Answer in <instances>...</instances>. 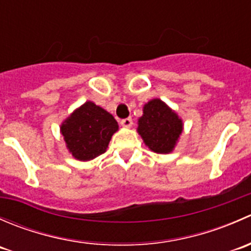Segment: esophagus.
Instances as JSON below:
<instances>
[{"label":"esophagus","instance_id":"1","mask_svg":"<svg viewBox=\"0 0 251 251\" xmlns=\"http://www.w3.org/2000/svg\"><path fill=\"white\" fill-rule=\"evenodd\" d=\"M120 124H121V126H124V127H131L133 124V121L131 118H126V119H123V120L120 121Z\"/></svg>","mask_w":251,"mask_h":251}]
</instances>
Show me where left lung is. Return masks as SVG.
<instances>
[{"label":"left lung","mask_w":251,"mask_h":251,"mask_svg":"<svg viewBox=\"0 0 251 251\" xmlns=\"http://www.w3.org/2000/svg\"><path fill=\"white\" fill-rule=\"evenodd\" d=\"M138 133L153 151L170 153L182 132V121L160 100H153L143 108L138 120Z\"/></svg>","instance_id":"8db88e82"}]
</instances>
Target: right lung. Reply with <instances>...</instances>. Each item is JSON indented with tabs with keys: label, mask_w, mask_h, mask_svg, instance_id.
I'll use <instances>...</instances> for the list:
<instances>
[{
	"label": "right lung",
	"mask_w": 251,
	"mask_h": 251,
	"mask_svg": "<svg viewBox=\"0 0 251 251\" xmlns=\"http://www.w3.org/2000/svg\"><path fill=\"white\" fill-rule=\"evenodd\" d=\"M118 128L111 114L95 103L86 102L63 123L60 131L70 153L86 161L104 153Z\"/></svg>",
	"instance_id": "add662e5"
}]
</instances>
